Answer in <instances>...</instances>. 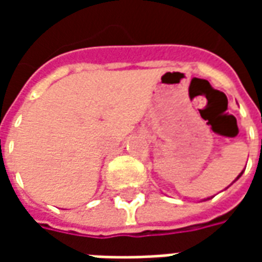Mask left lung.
Listing matches in <instances>:
<instances>
[{
    "label": "left lung",
    "mask_w": 262,
    "mask_h": 262,
    "mask_svg": "<svg viewBox=\"0 0 262 262\" xmlns=\"http://www.w3.org/2000/svg\"><path fill=\"white\" fill-rule=\"evenodd\" d=\"M242 174H243V172H242ZM242 174H240V176H238V177H237V178H236V180H238V178H240V177H242ZM236 180H234V181H236ZM208 199H209V198H208ZM205 201H206V199H205Z\"/></svg>",
    "instance_id": "obj_1"
}]
</instances>
